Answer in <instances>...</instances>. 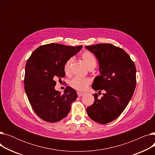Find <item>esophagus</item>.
Wrapping results in <instances>:
<instances>
[{"instance_id":"34e87169","label":"esophagus","mask_w":155,"mask_h":155,"mask_svg":"<svg viewBox=\"0 0 155 155\" xmlns=\"http://www.w3.org/2000/svg\"><path fill=\"white\" fill-rule=\"evenodd\" d=\"M84 94V93H83V92H77V95H78V97H82Z\"/></svg>"}]
</instances>
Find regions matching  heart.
<instances>
[{"mask_svg": "<svg viewBox=\"0 0 155 155\" xmlns=\"http://www.w3.org/2000/svg\"><path fill=\"white\" fill-rule=\"evenodd\" d=\"M81 58L87 65V67L90 69L95 68L97 64V61L95 56L89 51H85L81 54ZM73 58H70L67 60L64 65V71L66 74H68L70 71L71 64L73 62ZM91 81L88 78H81L75 77L70 80V85L74 89L78 91H84L91 84Z\"/></svg>", "mask_w": 155, "mask_h": 155, "instance_id": "1", "label": "heart"}]
</instances>
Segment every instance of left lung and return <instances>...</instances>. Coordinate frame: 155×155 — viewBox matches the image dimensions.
Wrapping results in <instances>:
<instances>
[{
    "instance_id": "obj_1",
    "label": "left lung",
    "mask_w": 155,
    "mask_h": 155,
    "mask_svg": "<svg viewBox=\"0 0 155 155\" xmlns=\"http://www.w3.org/2000/svg\"><path fill=\"white\" fill-rule=\"evenodd\" d=\"M99 61L100 75L95 78L92 88L94 102L87 108L88 115L97 123L105 124L117 118L124 111L134 92L136 69L134 63L123 49L112 44L87 46Z\"/></svg>"
}]
</instances>
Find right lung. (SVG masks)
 <instances>
[{"label":"right lung","mask_w":155,"mask_h":155,"mask_svg":"<svg viewBox=\"0 0 155 155\" xmlns=\"http://www.w3.org/2000/svg\"><path fill=\"white\" fill-rule=\"evenodd\" d=\"M82 48V46L45 45L36 49L28 60L24 90L32 109L43 120L55 123L70 111L71 103L77 98V92L67 87L61 95L55 90V79L65 76L64 63Z\"/></svg>","instance_id":"add662e5"}]
</instances>
